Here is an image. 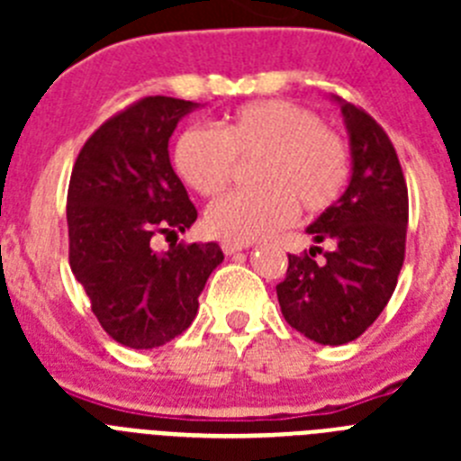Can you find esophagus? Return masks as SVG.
<instances>
[{"label":"esophagus","mask_w":461,"mask_h":461,"mask_svg":"<svg viewBox=\"0 0 461 461\" xmlns=\"http://www.w3.org/2000/svg\"><path fill=\"white\" fill-rule=\"evenodd\" d=\"M247 247H249V244H244V242H221V249L226 256L238 254V251L247 249Z\"/></svg>","instance_id":"1"}]
</instances>
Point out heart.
<instances>
[{"label": "heart", "mask_w": 461, "mask_h": 461, "mask_svg": "<svg viewBox=\"0 0 461 461\" xmlns=\"http://www.w3.org/2000/svg\"><path fill=\"white\" fill-rule=\"evenodd\" d=\"M254 158L251 180L258 186L207 207L205 228L214 238L254 242L286 228L297 207L321 214L344 195L351 177V149L344 136L293 101L242 105L219 131L189 126L173 148L175 173L205 198L226 191L240 164Z\"/></svg>", "instance_id": "1"}]
</instances>
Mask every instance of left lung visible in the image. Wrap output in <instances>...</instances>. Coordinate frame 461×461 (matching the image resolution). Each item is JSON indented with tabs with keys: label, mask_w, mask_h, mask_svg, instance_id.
Here are the masks:
<instances>
[{
	"label": "left lung",
	"mask_w": 461,
	"mask_h": 461,
	"mask_svg": "<svg viewBox=\"0 0 461 461\" xmlns=\"http://www.w3.org/2000/svg\"><path fill=\"white\" fill-rule=\"evenodd\" d=\"M341 113L351 133V185L307 228L330 251L288 254L286 276L276 284L286 323L328 346L357 339L381 316L404 266L409 223V191L393 140L360 105L341 101Z\"/></svg>",
	"instance_id": "8db88e82"
}]
</instances>
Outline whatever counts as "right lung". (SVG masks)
<instances>
[{
	"label": "right lung",
	"mask_w": 461,
	"mask_h": 461,
	"mask_svg": "<svg viewBox=\"0 0 461 461\" xmlns=\"http://www.w3.org/2000/svg\"><path fill=\"white\" fill-rule=\"evenodd\" d=\"M195 104L145 96L87 138L67 195L68 263L94 316L129 348H157L195 319L207 276L223 260L217 242L152 240L185 233L198 212L168 157V138Z\"/></svg>",
	"instance_id": "obj_1"
}]
</instances>
